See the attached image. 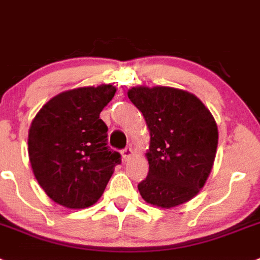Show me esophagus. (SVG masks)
Segmentation results:
<instances>
[{"label": "esophagus", "instance_id": "esophagus-1", "mask_svg": "<svg viewBox=\"0 0 260 260\" xmlns=\"http://www.w3.org/2000/svg\"><path fill=\"white\" fill-rule=\"evenodd\" d=\"M121 154H123V159H124V161H129L131 158L133 157L132 148H125L123 150V152H121Z\"/></svg>", "mask_w": 260, "mask_h": 260}]
</instances>
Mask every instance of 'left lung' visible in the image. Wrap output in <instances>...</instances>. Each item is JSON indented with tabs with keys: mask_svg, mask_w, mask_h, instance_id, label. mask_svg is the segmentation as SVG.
<instances>
[{
	"mask_svg": "<svg viewBox=\"0 0 260 260\" xmlns=\"http://www.w3.org/2000/svg\"><path fill=\"white\" fill-rule=\"evenodd\" d=\"M128 98L150 131L149 171L137 186L140 193L161 208L188 202L213 166L218 143L213 116L198 96L174 87H132Z\"/></svg>",
	"mask_w": 260,
	"mask_h": 260,
	"instance_id": "left-lung-1",
	"label": "left lung"
}]
</instances>
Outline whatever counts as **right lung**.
I'll return each mask as SVG.
<instances>
[{
  "mask_svg": "<svg viewBox=\"0 0 260 260\" xmlns=\"http://www.w3.org/2000/svg\"><path fill=\"white\" fill-rule=\"evenodd\" d=\"M112 85L64 91L43 106L28 132V157L38 183L57 204L90 207L102 196L121 155L107 143L99 114L114 98Z\"/></svg>",
  "mask_w": 260,
  "mask_h": 260,
  "instance_id": "obj_1",
  "label": "right lung"
}]
</instances>
